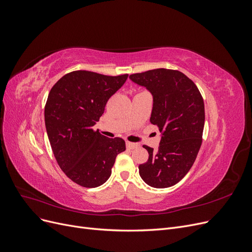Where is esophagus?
I'll list each match as a JSON object with an SVG mask.
<instances>
[{
	"label": "esophagus",
	"mask_w": 252,
	"mask_h": 252,
	"mask_svg": "<svg viewBox=\"0 0 252 252\" xmlns=\"http://www.w3.org/2000/svg\"><path fill=\"white\" fill-rule=\"evenodd\" d=\"M126 147L128 149H134V148H138L139 147V144L131 143V142H126Z\"/></svg>",
	"instance_id": "34e87169"
}]
</instances>
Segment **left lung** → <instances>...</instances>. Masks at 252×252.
Returning <instances> with one entry per match:
<instances>
[{"instance_id":"1","label":"left lung","mask_w":252,"mask_h":252,"mask_svg":"<svg viewBox=\"0 0 252 252\" xmlns=\"http://www.w3.org/2000/svg\"><path fill=\"white\" fill-rule=\"evenodd\" d=\"M129 78L154 96L150 122L162 132L157 150L143 146L149 158L139 166L141 178L155 188L173 186L191 168L201 148L205 123L202 94L179 70L158 68Z\"/></svg>"}]
</instances>
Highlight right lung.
I'll return each instance as SVG.
<instances>
[{"label": "right lung", "mask_w": 252, "mask_h": 252, "mask_svg": "<svg viewBox=\"0 0 252 252\" xmlns=\"http://www.w3.org/2000/svg\"><path fill=\"white\" fill-rule=\"evenodd\" d=\"M127 78V73L111 77L75 70L61 78L48 94L45 125L52 152L61 169L80 186L104 184L117 156L126 149L123 139L106 138L94 126Z\"/></svg>", "instance_id": "obj_1"}]
</instances>
